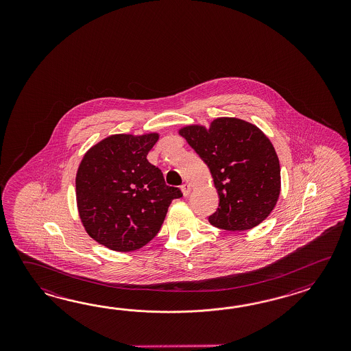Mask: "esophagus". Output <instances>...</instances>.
Returning <instances> with one entry per match:
<instances>
[{
    "label": "esophagus",
    "instance_id": "34e87169",
    "mask_svg": "<svg viewBox=\"0 0 351 351\" xmlns=\"http://www.w3.org/2000/svg\"><path fill=\"white\" fill-rule=\"evenodd\" d=\"M182 192H183V194H184V197H186V195H189V193H191V184H188V183H184V184H182Z\"/></svg>",
    "mask_w": 351,
    "mask_h": 351
}]
</instances>
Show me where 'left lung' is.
Listing matches in <instances>:
<instances>
[{"mask_svg": "<svg viewBox=\"0 0 351 351\" xmlns=\"http://www.w3.org/2000/svg\"><path fill=\"white\" fill-rule=\"evenodd\" d=\"M208 165L219 203L209 223L226 231H246L261 223L276 206L281 172L276 152L258 128L237 118H218L209 129L182 128Z\"/></svg>", "mask_w": 351, "mask_h": 351, "instance_id": "1", "label": "left lung"}]
</instances>
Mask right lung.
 <instances>
[{"label": "right lung", "mask_w": 351, "mask_h": 351, "mask_svg": "<svg viewBox=\"0 0 351 351\" xmlns=\"http://www.w3.org/2000/svg\"><path fill=\"white\" fill-rule=\"evenodd\" d=\"M157 133L110 135L82 158L76 202L91 239L112 251L130 252L157 236L173 199L183 194L167 186L147 159Z\"/></svg>", "instance_id": "obj_1"}]
</instances>
